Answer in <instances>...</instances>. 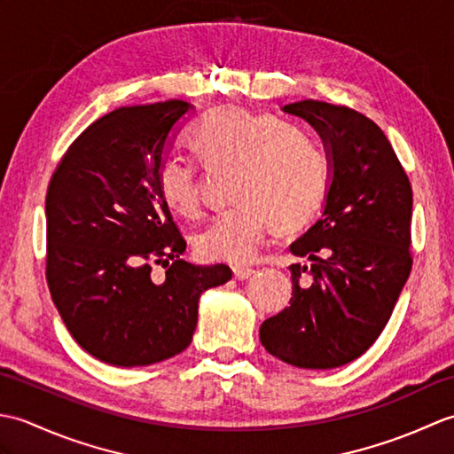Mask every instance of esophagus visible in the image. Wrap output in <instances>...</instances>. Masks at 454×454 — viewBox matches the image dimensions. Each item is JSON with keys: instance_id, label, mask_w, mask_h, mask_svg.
I'll list each match as a JSON object with an SVG mask.
<instances>
[{"instance_id": "34e87169", "label": "esophagus", "mask_w": 454, "mask_h": 454, "mask_svg": "<svg viewBox=\"0 0 454 454\" xmlns=\"http://www.w3.org/2000/svg\"><path fill=\"white\" fill-rule=\"evenodd\" d=\"M234 278H238V281H246V278H249L252 277L255 271L254 269H249V267H234Z\"/></svg>"}]
</instances>
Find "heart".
<instances>
[{
    "mask_svg": "<svg viewBox=\"0 0 454 454\" xmlns=\"http://www.w3.org/2000/svg\"><path fill=\"white\" fill-rule=\"evenodd\" d=\"M189 148L207 169H234V208L220 212L195 234L208 262L234 265L257 257L275 228L293 234L310 224L330 185V160L306 129L269 111L218 107L189 137ZM166 205L191 216L200 208V173L192 161L171 158L158 169Z\"/></svg>",
    "mask_w": 454,
    "mask_h": 454,
    "instance_id": "heart-1",
    "label": "heart"
}]
</instances>
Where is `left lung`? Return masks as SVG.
I'll list each match as a JSON object with an SVG mask.
<instances>
[{
	"instance_id": "left-lung-1",
	"label": "left lung",
	"mask_w": 454,
	"mask_h": 454,
	"mask_svg": "<svg viewBox=\"0 0 454 454\" xmlns=\"http://www.w3.org/2000/svg\"><path fill=\"white\" fill-rule=\"evenodd\" d=\"M285 111L320 132L332 168L322 218L291 252V306L262 324L265 349L301 369H335L379 340L411 271V185L363 113L324 101Z\"/></svg>"
}]
</instances>
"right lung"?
Segmentation results:
<instances>
[{"label": "right lung", "mask_w": 454, "mask_h": 454, "mask_svg": "<svg viewBox=\"0 0 454 454\" xmlns=\"http://www.w3.org/2000/svg\"><path fill=\"white\" fill-rule=\"evenodd\" d=\"M191 105L121 107L90 124L46 191V283L75 341L114 366L187 349L199 296L232 278L226 265L181 259L185 238L158 191V169ZM161 264L167 275L151 277Z\"/></svg>", "instance_id": "obj_1"}]
</instances>
